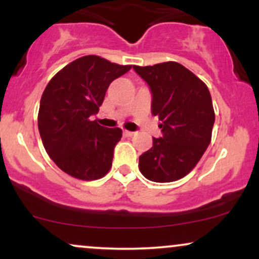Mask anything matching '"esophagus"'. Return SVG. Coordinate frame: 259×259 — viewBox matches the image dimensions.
<instances>
[{"mask_svg":"<svg viewBox=\"0 0 259 259\" xmlns=\"http://www.w3.org/2000/svg\"><path fill=\"white\" fill-rule=\"evenodd\" d=\"M124 135L127 136V138H132L133 135H135V133H134V132H129V130H124Z\"/></svg>","mask_w":259,"mask_h":259,"instance_id":"1","label":"esophagus"}]
</instances>
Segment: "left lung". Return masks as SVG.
<instances>
[{"mask_svg":"<svg viewBox=\"0 0 259 259\" xmlns=\"http://www.w3.org/2000/svg\"><path fill=\"white\" fill-rule=\"evenodd\" d=\"M133 69L150 88L151 112L162 121V138H153V146L140 156V171L154 183L179 180L195 168L210 144L215 115L209 90L177 62Z\"/></svg>","mask_w":259,"mask_h":259,"instance_id":"obj_1","label":"left lung"}]
</instances>
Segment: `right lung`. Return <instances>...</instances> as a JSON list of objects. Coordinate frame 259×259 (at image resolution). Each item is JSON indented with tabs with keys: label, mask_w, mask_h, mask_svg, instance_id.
Segmentation results:
<instances>
[{
	"label": "right lung",
	"mask_w": 259,
	"mask_h": 259,
	"mask_svg": "<svg viewBox=\"0 0 259 259\" xmlns=\"http://www.w3.org/2000/svg\"><path fill=\"white\" fill-rule=\"evenodd\" d=\"M132 69L99 56H84L65 65L50 80L40 101L37 125L50 158L64 173L80 180H96L112 167L119 127L91 120L108 86Z\"/></svg>",
	"instance_id": "1"
}]
</instances>
